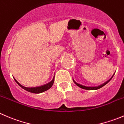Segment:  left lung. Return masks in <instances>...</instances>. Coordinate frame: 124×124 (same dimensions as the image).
I'll return each mask as SVG.
<instances>
[{"label":"left lung","instance_id":"obj_1","mask_svg":"<svg viewBox=\"0 0 124 124\" xmlns=\"http://www.w3.org/2000/svg\"><path fill=\"white\" fill-rule=\"evenodd\" d=\"M113 77V76H112V78ZM112 78H110V79H109L108 80V81H107L106 82H105L104 83V84H102V85H99V86H84V85H80V84H78V83H77L75 81V80H74V79H73V82H74V84H76V85H77V86H79V87H80V88H82V89H85V90H98V89H99V88H102V86H104V85H106L107 84H108V83L110 81V80H111V79H112Z\"/></svg>","mask_w":124,"mask_h":124}]
</instances>
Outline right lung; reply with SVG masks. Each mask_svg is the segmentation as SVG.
Returning a JSON list of instances; mask_svg holds the SVG:
<instances>
[{
  "label": "right lung",
  "mask_w": 124,
  "mask_h": 124,
  "mask_svg": "<svg viewBox=\"0 0 124 124\" xmlns=\"http://www.w3.org/2000/svg\"><path fill=\"white\" fill-rule=\"evenodd\" d=\"M14 80L16 81V82L19 85L21 88H22L23 89H24L26 91H28L30 93H41L44 92V91H46V90H49L51 86L53 85L54 81V76L53 79L51 80L50 82L48 83L47 84H45V85H42V86H38V87H26V86H24L23 85H22L15 78H14Z\"/></svg>",
  "instance_id": "right-lung-1"
}]
</instances>
